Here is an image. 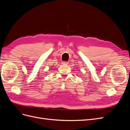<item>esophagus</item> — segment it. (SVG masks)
Here are the masks:
<instances>
[{"instance_id":"obj_1","label":"esophagus","mask_w":130,"mask_h":130,"mask_svg":"<svg viewBox=\"0 0 130 130\" xmlns=\"http://www.w3.org/2000/svg\"><path fill=\"white\" fill-rule=\"evenodd\" d=\"M68 63H68V62H65V61H63V62H62V64L63 65H64V66H67V65H68Z\"/></svg>"}]
</instances>
